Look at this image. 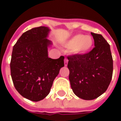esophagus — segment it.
Here are the masks:
<instances>
[{"mask_svg": "<svg viewBox=\"0 0 121 121\" xmlns=\"http://www.w3.org/2000/svg\"><path fill=\"white\" fill-rule=\"evenodd\" d=\"M64 64H65V66H67L68 64V60L67 58H65L64 60Z\"/></svg>", "mask_w": 121, "mask_h": 121, "instance_id": "1", "label": "esophagus"}]
</instances>
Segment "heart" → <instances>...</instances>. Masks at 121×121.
<instances>
[{
    "label": "heart",
    "instance_id": "1",
    "mask_svg": "<svg viewBox=\"0 0 121 121\" xmlns=\"http://www.w3.org/2000/svg\"><path fill=\"white\" fill-rule=\"evenodd\" d=\"M93 43L91 36L79 34L71 38L66 44V47L70 50H74L76 53L84 54L91 49Z\"/></svg>",
    "mask_w": 121,
    "mask_h": 121
}]
</instances>
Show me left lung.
<instances>
[{
    "label": "left lung",
    "mask_w": 121,
    "mask_h": 121,
    "mask_svg": "<svg viewBox=\"0 0 121 121\" xmlns=\"http://www.w3.org/2000/svg\"><path fill=\"white\" fill-rule=\"evenodd\" d=\"M95 47L84 54L67 57L69 81L74 93L84 100H93L106 91L113 74L110 47L103 36L91 32Z\"/></svg>",
    "instance_id": "obj_1"
}]
</instances>
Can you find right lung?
Here are the masks:
<instances>
[{"mask_svg":"<svg viewBox=\"0 0 121 121\" xmlns=\"http://www.w3.org/2000/svg\"><path fill=\"white\" fill-rule=\"evenodd\" d=\"M50 29L34 28L23 33L12 51L10 70L15 89L23 97L37 102L50 93L53 82L64 66V56L48 57L52 43L47 38Z\"/></svg>","mask_w":121,"mask_h":121,"instance_id":"add662e5","label":"right lung"}]
</instances>
